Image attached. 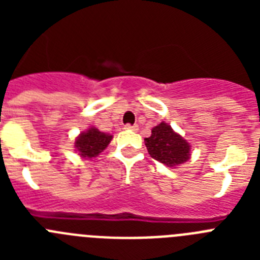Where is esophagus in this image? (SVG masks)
Returning <instances> with one entry per match:
<instances>
[{"mask_svg": "<svg viewBox=\"0 0 260 260\" xmlns=\"http://www.w3.org/2000/svg\"><path fill=\"white\" fill-rule=\"evenodd\" d=\"M125 128L126 130H133V132H137L138 125H130V123H127V125H125Z\"/></svg>", "mask_w": 260, "mask_h": 260, "instance_id": "obj_1", "label": "esophagus"}]
</instances>
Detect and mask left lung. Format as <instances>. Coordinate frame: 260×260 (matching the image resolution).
I'll use <instances>...</instances> for the list:
<instances>
[{
	"instance_id": "obj_1",
	"label": "left lung",
	"mask_w": 260,
	"mask_h": 260,
	"mask_svg": "<svg viewBox=\"0 0 260 260\" xmlns=\"http://www.w3.org/2000/svg\"><path fill=\"white\" fill-rule=\"evenodd\" d=\"M144 142L151 157L168 167H177L190 158V144L165 122L155 126Z\"/></svg>"
}]
</instances>
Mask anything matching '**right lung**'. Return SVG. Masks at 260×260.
<instances>
[{
  "instance_id": "add662e5",
  "label": "right lung",
  "mask_w": 260,
  "mask_h": 260,
  "mask_svg": "<svg viewBox=\"0 0 260 260\" xmlns=\"http://www.w3.org/2000/svg\"><path fill=\"white\" fill-rule=\"evenodd\" d=\"M110 141H112V135L99 132L95 127H91L77 138L75 148L80 156L86 158H92L96 157L99 153H102L107 148Z\"/></svg>"
}]
</instances>
